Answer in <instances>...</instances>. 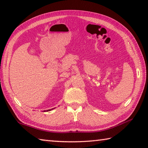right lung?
I'll list each match as a JSON object with an SVG mask.
<instances>
[{"instance_id":"1","label":"right lung","mask_w":148,"mask_h":148,"mask_svg":"<svg viewBox=\"0 0 148 148\" xmlns=\"http://www.w3.org/2000/svg\"><path fill=\"white\" fill-rule=\"evenodd\" d=\"M51 110H52V109H51ZM50 110H46V111H47H47H50ZM45 111H46V110H45ZM45 111H44V112H45Z\"/></svg>"}]
</instances>
